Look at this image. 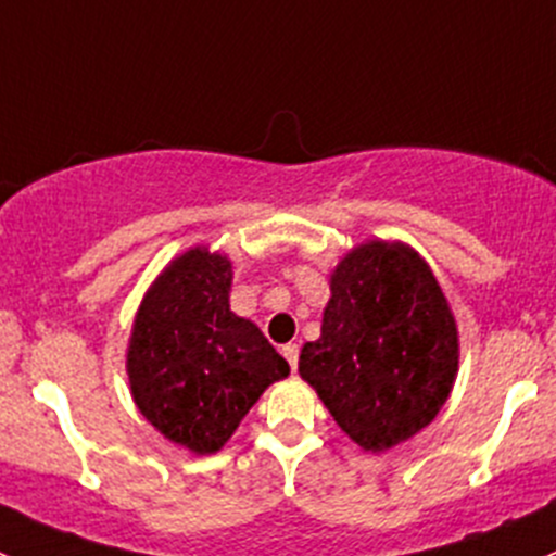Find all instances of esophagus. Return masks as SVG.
I'll use <instances>...</instances> for the list:
<instances>
[{
	"label": "esophagus",
	"instance_id": "obj_1",
	"mask_svg": "<svg viewBox=\"0 0 556 556\" xmlns=\"http://www.w3.org/2000/svg\"><path fill=\"white\" fill-rule=\"evenodd\" d=\"M280 353H283L286 362L291 364V369H296V362H300V348H296L294 342H289V345L280 348Z\"/></svg>",
	"mask_w": 556,
	"mask_h": 556
}]
</instances>
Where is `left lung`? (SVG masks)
Masks as SVG:
<instances>
[{"label": "left lung", "instance_id": "left-lung-1", "mask_svg": "<svg viewBox=\"0 0 556 556\" xmlns=\"http://www.w3.org/2000/svg\"><path fill=\"white\" fill-rule=\"evenodd\" d=\"M329 291L300 377L358 447L380 455L422 431L450 399L457 320L431 265L402 240L353 245Z\"/></svg>", "mask_w": 556, "mask_h": 556}]
</instances>
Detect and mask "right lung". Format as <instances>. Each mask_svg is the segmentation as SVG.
Masks as SVG:
<instances>
[{
  "label": "right lung",
  "mask_w": 556,
  "mask_h": 556,
  "mask_svg": "<svg viewBox=\"0 0 556 556\" xmlns=\"http://www.w3.org/2000/svg\"><path fill=\"white\" fill-rule=\"evenodd\" d=\"M230 256L192 245L152 280L130 329V396L192 455L225 447L256 399L289 377L260 326L230 311Z\"/></svg>",
  "instance_id": "1"
}]
</instances>
